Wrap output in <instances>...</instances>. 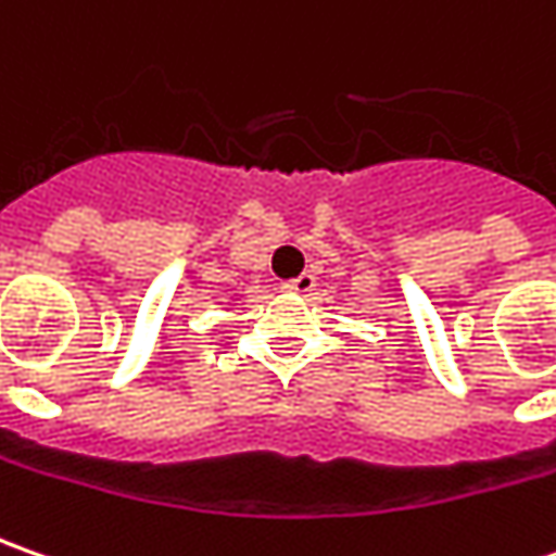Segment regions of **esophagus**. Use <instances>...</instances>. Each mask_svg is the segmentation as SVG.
<instances>
[{
  "label": "esophagus",
  "instance_id": "1",
  "mask_svg": "<svg viewBox=\"0 0 556 556\" xmlns=\"http://www.w3.org/2000/svg\"><path fill=\"white\" fill-rule=\"evenodd\" d=\"M314 286H316L314 274H301V277L282 282V289H286V292H292V295H311V292H314Z\"/></svg>",
  "mask_w": 556,
  "mask_h": 556
}]
</instances>
